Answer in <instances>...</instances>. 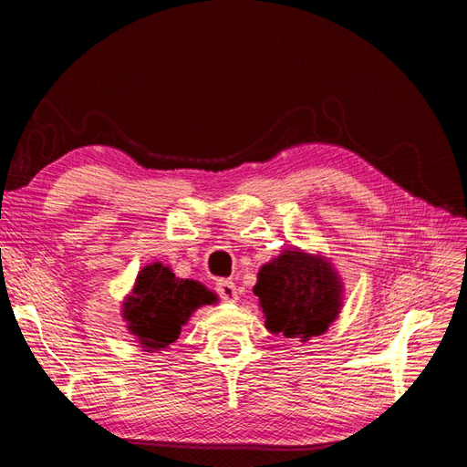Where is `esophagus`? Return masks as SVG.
<instances>
[{
	"mask_svg": "<svg viewBox=\"0 0 467 467\" xmlns=\"http://www.w3.org/2000/svg\"><path fill=\"white\" fill-rule=\"evenodd\" d=\"M216 290L220 294V298L225 300V302H235L239 298L237 288H235V285H234L232 280H225V278L218 280L216 282Z\"/></svg>",
	"mask_w": 467,
	"mask_h": 467,
	"instance_id": "esophagus-1",
	"label": "esophagus"
}]
</instances>
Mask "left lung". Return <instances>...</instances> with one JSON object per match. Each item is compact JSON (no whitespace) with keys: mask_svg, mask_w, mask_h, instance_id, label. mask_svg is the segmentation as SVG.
Here are the masks:
<instances>
[{"mask_svg":"<svg viewBox=\"0 0 467 467\" xmlns=\"http://www.w3.org/2000/svg\"><path fill=\"white\" fill-rule=\"evenodd\" d=\"M253 292L263 309L265 327L307 343L325 335L343 309L345 286L333 263L300 247L282 249L261 266Z\"/></svg>","mask_w":467,"mask_h":467,"instance_id":"obj_1","label":"left lung"}]
</instances>
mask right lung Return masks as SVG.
Returning a JSON list of instances; mask_svg holds the SVG:
<instances>
[{"label":"right lung","instance_id":"obj_1","mask_svg":"<svg viewBox=\"0 0 467 467\" xmlns=\"http://www.w3.org/2000/svg\"><path fill=\"white\" fill-rule=\"evenodd\" d=\"M214 304L218 296L202 282L179 278L163 263H150L124 296L120 316L138 347L160 352L177 341L196 309Z\"/></svg>","mask_w":467,"mask_h":467}]
</instances>
